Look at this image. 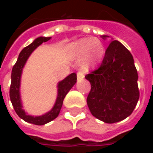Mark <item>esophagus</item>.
I'll use <instances>...</instances> for the list:
<instances>
[{"label": "esophagus", "instance_id": "1", "mask_svg": "<svg viewBox=\"0 0 153 153\" xmlns=\"http://www.w3.org/2000/svg\"><path fill=\"white\" fill-rule=\"evenodd\" d=\"M83 78H84V74H83V72L79 71V72L77 73V79H78L79 80H80V79H83Z\"/></svg>", "mask_w": 153, "mask_h": 153}]
</instances>
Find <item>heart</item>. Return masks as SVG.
<instances>
[{
	"mask_svg": "<svg viewBox=\"0 0 153 153\" xmlns=\"http://www.w3.org/2000/svg\"><path fill=\"white\" fill-rule=\"evenodd\" d=\"M71 53L76 59H82V67L87 69L100 62L105 55L104 45L97 38L79 39L71 46Z\"/></svg>",
	"mask_w": 153,
	"mask_h": 153,
	"instance_id": "heart-1",
	"label": "heart"
}]
</instances>
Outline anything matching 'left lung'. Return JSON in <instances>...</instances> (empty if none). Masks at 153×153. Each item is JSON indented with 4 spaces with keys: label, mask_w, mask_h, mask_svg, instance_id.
Here are the masks:
<instances>
[{
    "label": "left lung",
    "mask_w": 153,
    "mask_h": 153,
    "mask_svg": "<svg viewBox=\"0 0 153 153\" xmlns=\"http://www.w3.org/2000/svg\"><path fill=\"white\" fill-rule=\"evenodd\" d=\"M85 78L91 83L87 103L94 117L112 124L131 115L139 98L138 76L133 56L123 44L112 41L99 68Z\"/></svg>",
    "instance_id": "1"
}]
</instances>
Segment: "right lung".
<instances>
[{"label": "right lung", "mask_w": 153, "mask_h": 153, "mask_svg": "<svg viewBox=\"0 0 153 153\" xmlns=\"http://www.w3.org/2000/svg\"><path fill=\"white\" fill-rule=\"evenodd\" d=\"M50 39L51 37H39L36 38L30 45L25 47L21 51V52L19 55L18 60L12 69L11 84L10 88V97L12 105L14 106L15 112L17 113V115L22 120L36 125H43L56 118L60 111L65 97L66 96L67 93H69V91L72 88V87L77 82L76 74L72 73L70 74V75H68L65 79H64L63 80H61L58 83L56 100L50 111L42 115L33 116V115H28V113L23 109L21 96H20V83H21L23 69L32 52L37 47H39L42 42H46Z\"/></svg>", "instance_id": "1"}]
</instances>
